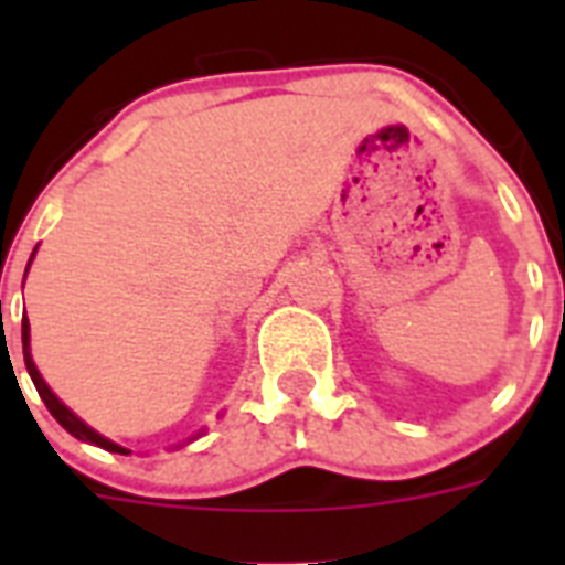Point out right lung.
<instances>
[{
	"label": "right lung",
	"instance_id": "right-lung-1",
	"mask_svg": "<svg viewBox=\"0 0 565 565\" xmlns=\"http://www.w3.org/2000/svg\"><path fill=\"white\" fill-rule=\"evenodd\" d=\"M31 257H34V255H31ZM29 264H31V260H29ZM22 358H25V370H29L31 381H34V386H38L40 398H43V404H46V407H49V413H52V416H55L57 422H61V428L70 430V434H73L75 439H82V443L99 446V448H105V451H114V455H128V448L117 446V443H110L108 437H102L99 430H93L90 425H84V422L78 419V416H75V413L70 411V407H66V404L61 402V398H57V395L52 393V390H49L46 381L40 377V372H38V366H34V361H31L29 319H22Z\"/></svg>",
	"mask_w": 565,
	"mask_h": 565
}]
</instances>
